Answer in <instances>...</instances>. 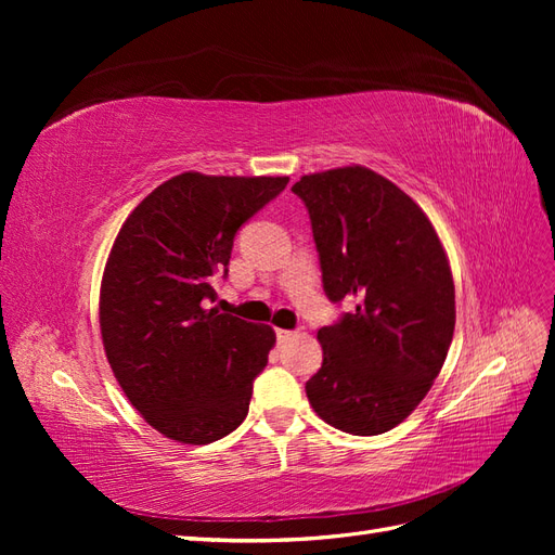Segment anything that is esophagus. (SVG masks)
<instances>
[{"instance_id":"1","label":"esophagus","mask_w":555,"mask_h":555,"mask_svg":"<svg viewBox=\"0 0 555 555\" xmlns=\"http://www.w3.org/2000/svg\"><path fill=\"white\" fill-rule=\"evenodd\" d=\"M275 335H278V340H280V343H284V340H289V338H292L294 331H287V328H275Z\"/></svg>"}]
</instances>
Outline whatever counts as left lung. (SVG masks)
<instances>
[{"mask_svg": "<svg viewBox=\"0 0 555 555\" xmlns=\"http://www.w3.org/2000/svg\"><path fill=\"white\" fill-rule=\"evenodd\" d=\"M328 300L357 310L319 328L324 363L306 382L312 410L351 435H379L430 391L456 326L444 247L391 180L345 166L300 178Z\"/></svg>", "mask_w": 555, "mask_h": 555, "instance_id": "1", "label": "left lung"}]
</instances>
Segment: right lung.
<instances>
[{"mask_svg":"<svg viewBox=\"0 0 555 555\" xmlns=\"http://www.w3.org/2000/svg\"><path fill=\"white\" fill-rule=\"evenodd\" d=\"M289 178L180 173L127 217L108 255L99 324L108 363L145 422L184 444L236 430L275 331L208 310L238 229Z\"/></svg>","mask_w":555,"mask_h":555,"instance_id":"add662e5","label":"right lung"}]
</instances>
